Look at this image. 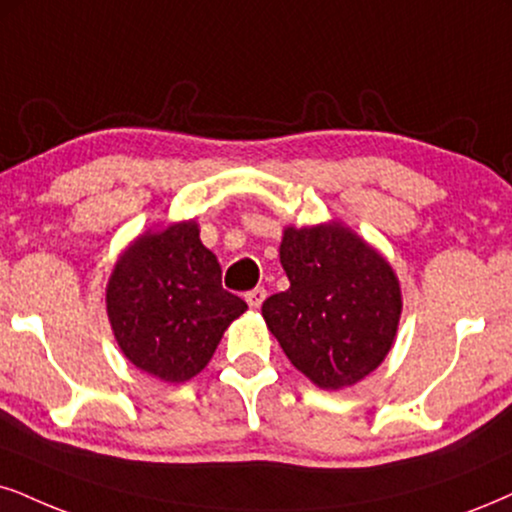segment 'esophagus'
<instances>
[{
    "label": "esophagus",
    "instance_id": "esophagus-1",
    "mask_svg": "<svg viewBox=\"0 0 512 512\" xmlns=\"http://www.w3.org/2000/svg\"><path fill=\"white\" fill-rule=\"evenodd\" d=\"M244 299H246V304H249L251 308H261L263 301H266V289H263V287L251 289V292L244 294Z\"/></svg>",
    "mask_w": 512,
    "mask_h": 512
}]
</instances>
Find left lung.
Listing matches in <instances>:
<instances>
[{"label":"left lung","mask_w":512,"mask_h":512,"mask_svg":"<svg viewBox=\"0 0 512 512\" xmlns=\"http://www.w3.org/2000/svg\"><path fill=\"white\" fill-rule=\"evenodd\" d=\"M287 292L263 301V320L296 370L315 387L365 380L394 346L401 282L370 242L339 220L282 230Z\"/></svg>","instance_id":"8db88e82"}]
</instances>
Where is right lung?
Returning a JSON list of instances; mask_svg holds the SVG:
<instances>
[{"label":"right lung","instance_id":"right-lung-1","mask_svg":"<svg viewBox=\"0 0 512 512\" xmlns=\"http://www.w3.org/2000/svg\"><path fill=\"white\" fill-rule=\"evenodd\" d=\"M244 311L220 285V263L201 244L197 220L137 235L106 285V315L123 356L170 384L197 377Z\"/></svg>","mask_w":512,"mask_h":512}]
</instances>
